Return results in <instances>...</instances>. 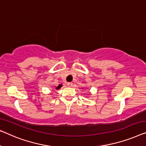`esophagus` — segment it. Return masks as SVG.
I'll use <instances>...</instances> for the list:
<instances>
[{"label": "esophagus", "instance_id": "1", "mask_svg": "<svg viewBox=\"0 0 146 146\" xmlns=\"http://www.w3.org/2000/svg\"><path fill=\"white\" fill-rule=\"evenodd\" d=\"M67 86H69V87H71V86H73V83H72V82H67Z\"/></svg>", "mask_w": 146, "mask_h": 146}]
</instances>
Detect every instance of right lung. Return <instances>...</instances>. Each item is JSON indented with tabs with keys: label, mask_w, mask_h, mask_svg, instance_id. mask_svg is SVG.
Listing matches in <instances>:
<instances>
[{
	"label": "right lung",
	"mask_w": 146,
	"mask_h": 146,
	"mask_svg": "<svg viewBox=\"0 0 146 146\" xmlns=\"http://www.w3.org/2000/svg\"><path fill=\"white\" fill-rule=\"evenodd\" d=\"M62 86V84H59V85H58L57 87H56V90H59V89H60Z\"/></svg>",
	"instance_id": "add662e5"
}]
</instances>
